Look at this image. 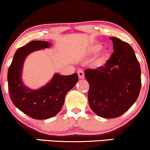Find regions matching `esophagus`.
<instances>
[{
	"instance_id": "34e87169",
	"label": "esophagus",
	"mask_w": 150,
	"mask_h": 150,
	"mask_svg": "<svg viewBox=\"0 0 150 150\" xmlns=\"http://www.w3.org/2000/svg\"><path fill=\"white\" fill-rule=\"evenodd\" d=\"M77 74H78V77L80 79H83L85 77V73H84L83 70L82 69H79L77 71Z\"/></svg>"
}]
</instances>
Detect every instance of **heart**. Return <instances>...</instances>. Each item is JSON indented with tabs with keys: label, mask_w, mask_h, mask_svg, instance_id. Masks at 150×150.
I'll return each instance as SVG.
<instances>
[{
	"label": "heart",
	"mask_w": 150,
	"mask_h": 150,
	"mask_svg": "<svg viewBox=\"0 0 150 150\" xmlns=\"http://www.w3.org/2000/svg\"><path fill=\"white\" fill-rule=\"evenodd\" d=\"M102 49V45L100 44H93L89 48L88 51H87V54L89 56H93V55L97 54L98 52L101 51ZM108 53L106 52H104L101 53L98 57L94 60V65H95L96 67H100L101 65L104 64V63L106 61V58H107Z\"/></svg>",
	"instance_id": "heart-1"
}]
</instances>
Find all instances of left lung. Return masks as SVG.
Wrapping results in <instances>:
<instances>
[{"instance_id":"8db88e82","label":"left lung","mask_w":150,"mask_h":150,"mask_svg":"<svg viewBox=\"0 0 150 150\" xmlns=\"http://www.w3.org/2000/svg\"><path fill=\"white\" fill-rule=\"evenodd\" d=\"M114 52L104 65L85 70L88 101L94 113L105 118L121 116L132 106L141 88L140 63L130 44L116 37Z\"/></svg>"}]
</instances>
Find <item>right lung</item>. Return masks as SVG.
Returning <instances> with one entry per match:
<instances>
[{
    "instance_id": "right-lung-1",
    "label": "right lung",
    "mask_w": 150,
    "mask_h": 150,
    "mask_svg": "<svg viewBox=\"0 0 150 150\" xmlns=\"http://www.w3.org/2000/svg\"><path fill=\"white\" fill-rule=\"evenodd\" d=\"M51 43L32 41L15 52L8 72V91L13 104L34 119H47L61 110L65 97L78 81V75L54 74L52 79L37 89H31L22 81V69L26 57L34 51L49 48Z\"/></svg>"
}]
</instances>
